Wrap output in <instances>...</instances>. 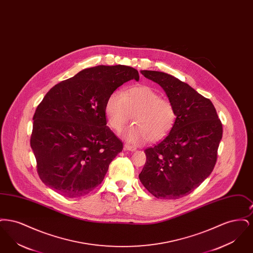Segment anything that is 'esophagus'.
<instances>
[{
    "instance_id": "34e87169",
    "label": "esophagus",
    "mask_w": 253,
    "mask_h": 253,
    "mask_svg": "<svg viewBox=\"0 0 253 253\" xmlns=\"http://www.w3.org/2000/svg\"><path fill=\"white\" fill-rule=\"evenodd\" d=\"M124 148H125V150H128V151H131V152H134L135 150H136V148L134 147V146H132V145L126 144L124 146Z\"/></svg>"
}]
</instances>
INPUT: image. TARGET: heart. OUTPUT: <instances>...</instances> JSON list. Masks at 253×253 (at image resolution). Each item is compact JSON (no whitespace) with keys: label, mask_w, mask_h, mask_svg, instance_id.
Wrapping results in <instances>:
<instances>
[{"label":"heart","mask_w":253,"mask_h":253,"mask_svg":"<svg viewBox=\"0 0 253 253\" xmlns=\"http://www.w3.org/2000/svg\"><path fill=\"white\" fill-rule=\"evenodd\" d=\"M105 112L110 128L118 132L131 121L132 116L134 124L123 134L132 144L147 139L150 142L164 139L176 121L172 102L161 97L157 90L148 85L133 86L122 94H111L106 101Z\"/></svg>","instance_id":"obj_1"}]
</instances>
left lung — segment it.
<instances>
[{
  "instance_id": "1",
  "label": "left lung",
  "mask_w": 253,
  "mask_h": 253,
  "mask_svg": "<svg viewBox=\"0 0 253 253\" xmlns=\"http://www.w3.org/2000/svg\"><path fill=\"white\" fill-rule=\"evenodd\" d=\"M145 78L166 92L176 121L168 135L145 150L139 179L160 199H177L193 192L211 173L223 135L212 102L191 86L166 73L142 70Z\"/></svg>"
}]
</instances>
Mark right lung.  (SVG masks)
Listing matches in <instances>:
<instances>
[{
    "label": "right lung",
    "mask_w": 253,
    "mask_h": 253,
    "mask_svg": "<svg viewBox=\"0 0 253 253\" xmlns=\"http://www.w3.org/2000/svg\"><path fill=\"white\" fill-rule=\"evenodd\" d=\"M137 70L126 65L87 68L52 87L33 117L30 145L38 174L46 186L69 198L92 192L123 149L106 126L111 94Z\"/></svg>",
    "instance_id": "obj_1"
}]
</instances>
